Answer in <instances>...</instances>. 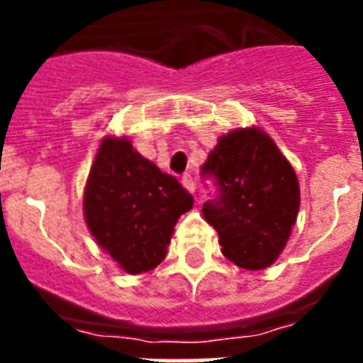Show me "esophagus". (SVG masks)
<instances>
[{
    "mask_svg": "<svg viewBox=\"0 0 363 363\" xmlns=\"http://www.w3.org/2000/svg\"><path fill=\"white\" fill-rule=\"evenodd\" d=\"M181 184H182V186H184V188H186V190H188V192H190V194H194V190H196V186H194L192 177H190V175H182Z\"/></svg>",
    "mask_w": 363,
    "mask_h": 363,
    "instance_id": "esophagus-1",
    "label": "esophagus"
}]
</instances>
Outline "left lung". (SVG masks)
<instances>
[{
  "mask_svg": "<svg viewBox=\"0 0 363 363\" xmlns=\"http://www.w3.org/2000/svg\"><path fill=\"white\" fill-rule=\"evenodd\" d=\"M220 198L203 205L222 254L242 269L259 271L286 247L299 211V182L275 141L256 125L218 137L203 164Z\"/></svg>",
  "mask_w": 363,
  "mask_h": 363,
  "instance_id": "obj_1",
  "label": "left lung"
}]
</instances>
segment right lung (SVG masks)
<instances>
[{
  "mask_svg": "<svg viewBox=\"0 0 363 363\" xmlns=\"http://www.w3.org/2000/svg\"><path fill=\"white\" fill-rule=\"evenodd\" d=\"M194 198L175 177L137 152L125 135H105L88 173L82 211L96 242L130 275L167 254L177 220Z\"/></svg>",
  "mask_w": 363,
  "mask_h": 363,
  "instance_id": "add662e5",
  "label": "right lung"
}]
</instances>
